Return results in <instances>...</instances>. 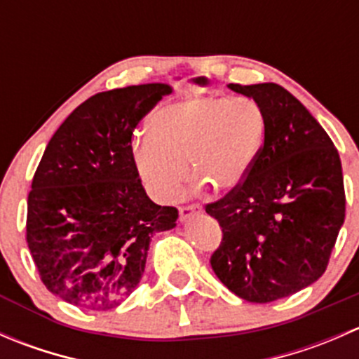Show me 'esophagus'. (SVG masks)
I'll return each instance as SVG.
<instances>
[{"label": "esophagus", "instance_id": "obj_1", "mask_svg": "<svg viewBox=\"0 0 359 359\" xmlns=\"http://www.w3.org/2000/svg\"><path fill=\"white\" fill-rule=\"evenodd\" d=\"M200 205H184L179 208V213H180V220H187L191 215H194V213L200 212Z\"/></svg>", "mask_w": 359, "mask_h": 359}]
</instances>
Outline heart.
Wrapping results in <instances>:
<instances>
[{
	"label": "heart",
	"mask_w": 359,
	"mask_h": 359,
	"mask_svg": "<svg viewBox=\"0 0 359 359\" xmlns=\"http://www.w3.org/2000/svg\"><path fill=\"white\" fill-rule=\"evenodd\" d=\"M266 119L253 100L203 95L153 114L149 135L133 140L132 158L144 186L159 201H173L191 172L217 193L236 189L255 165Z\"/></svg>",
	"instance_id": "1"
}]
</instances>
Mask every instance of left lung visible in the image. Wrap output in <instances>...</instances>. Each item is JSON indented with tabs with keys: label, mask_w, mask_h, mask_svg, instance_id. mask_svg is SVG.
Listing matches in <instances>:
<instances>
[{
	"label": "left lung",
	"mask_w": 359,
	"mask_h": 359,
	"mask_svg": "<svg viewBox=\"0 0 359 359\" xmlns=\"http://www.w3.org/2000/svg\"><path fill=\"white\" fill-rule=\"evenodd\" d=\"M229 88L255 100L266 135L245 182L205 206L222 229L210 264L231 292L266 304L327 271L346 217L342 165L323 126L283 86Z\"/></svg>",
	"instance_id": "8db88e82"
}]
</instances>
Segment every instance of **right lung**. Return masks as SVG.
<instances>
[{
  "label": "right lung",
  "instance_id": "1",
  "mask_svg": "<svg viewBox=\"0 0 359 359\" xmlns=\"http://www.w3.org/2000/svg\"><path fill=\"white\" fill-rule=\"evenodd\" d=\"M170 90L149 83L90 97L36 168L25 240L43 285L72 306H119L142 278L151 236L177 226L179 210L149 200L132 158L133 130Z\"/></svg>",
  "mask_w": 359,
  "mask_h": 359
}]
</instances>
